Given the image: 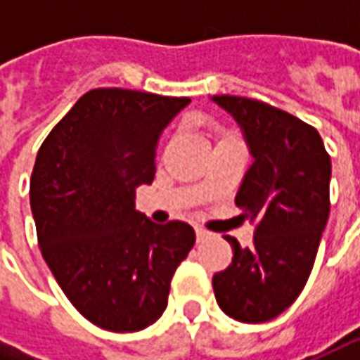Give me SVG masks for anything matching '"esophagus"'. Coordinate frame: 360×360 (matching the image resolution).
<instances>
[{
	"label": "esophagus",
	"instance_id": "1",
	"mask_svg": "<svg viewBox=\"0 0 360 360\" xmlns=\"http://www.w3.org/2000/svg\"><path fill=\"white\" fill-rule=\"evenodd\" d=\"M208 230H204V229H196V238H198V242L204 240V238H208Z\"/></svg>",
	"mask_w": 360,
	"mask_h": 360
}]
</instances>
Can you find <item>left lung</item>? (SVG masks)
<instances>
[{
	"instance_id": "1",
	"label": "left lung",
	"mask_w": 360,
	"mask_h": 360,
	"mask_svg": "<svg viewBox=\"0 0 360 360\" xmlns=\"http://www.w3.org/2000/svg\"><path fill=\"white\" fill-rule=\"evenodd\" d=\"M238 122L252 166L236 206L256 222L252 244L232 246V262L212 278L218 307L240 323H266L284 312L311 276L328 220L330 156L321 134L297 116L240 96H214Z\"/></svg>"
}]
</instances>
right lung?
<instances>
[{"instance_id": "add662e5", "label": "right lung", "mask_w": 360, "mask_h": 360, "mask_svg": "<svg viewBox=\"0 0 360 360\" xmlns=\"http://www.w3.org/2000/svg\"><path fill=\"white\" fill-rule=\"evenodd\" d=\"M188 104L148 91L90 90L37 152L30 204L41 255L63 295L100 328L154 325L196 242L190 224H154L134 202L136 188L154 180L160 134Z\"/></svg>"}]
</instances>
